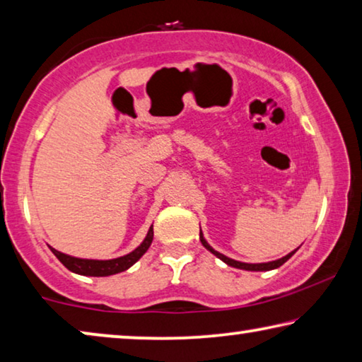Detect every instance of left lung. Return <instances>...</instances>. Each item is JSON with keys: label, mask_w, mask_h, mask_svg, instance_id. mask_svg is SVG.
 <instances>
[{"label": "left lung", "mask_w": 362, "mask_h": 362, "mask_svg": "<svg viewBox=\"0 0 362 362\" xmlns=\"http://www.w3.org/2000/svg\"><path fill=\"white\" fill-rule=\"evenodd\" d=\"M199 240H202V243H203V246H204L206 250H209L212 255H216L217 257H219V259H222L223 262L228 264V266H232V267H237V269H245V271H272V269H277V267L282 266L284 262L288 261L290 257L295 255V251H296V250H295V251H291V253H288V255L284 256V257H280V259H277V261H271V262H261V264H248V262H240V261L230 259V257H227V256L221 255L219 251L212 250L211 246L208 245V242H206V240H204V237H203V233H202V232H199Z\"/></svg>", "instance_id": "1"}]
</instances>
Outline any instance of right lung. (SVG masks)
<instances>
[{
	"label": "right lung",
	"instance_id": "add662e5",
	"mask_svg": "<svg viewBox=\"0 0 362 362\" xmlns=\"http://www.w3.org/2000/svg\"><path fill=\"white\" fill-rule=\"evenodd\" d=\"M153 242V226L148 230L146 238L143 240V243L135 248L132 253L116 257V259H109V261H98V259H80V257H72L69 255L61 253L54 248H51L54 256L59 259L64 266L69 269V271L80 274V275H93V277H106V275H112V274H119L129 269L130 266L140 259V257L146 253V250L150 248V245Z\"/></svg>",
	"mask_w": 362,
	"mask_h": 362
}]
</instances>
